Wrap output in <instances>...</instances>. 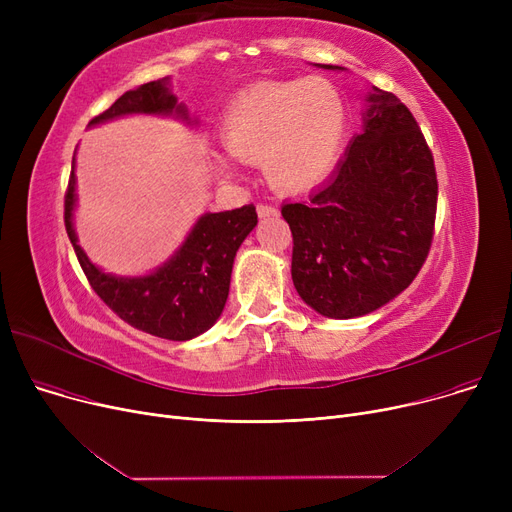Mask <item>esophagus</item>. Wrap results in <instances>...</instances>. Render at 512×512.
<instances>
[{
  "instance_id": "esophagus-1",
  "label": "esophagus",
  "mask_w": 512,
  "mask_h": 512,
  "mask_svg": "<svg viewBox=\"0 0 512 512\" xmlns=\"http://www.w3.org/2000/svg\"><path fill=\"white\" fill-rule=\"evenodd\" d=\"M257 215H259V218H270V215H278V207L267 205V203H259L257 205Z\"/></svg>"
}]
</instances>
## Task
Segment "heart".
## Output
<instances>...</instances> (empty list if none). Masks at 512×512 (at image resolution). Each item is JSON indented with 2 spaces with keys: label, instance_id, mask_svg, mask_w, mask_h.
Returning <instances> with one entry per match:
<instances>
[{
  "label": "heart",
  "instance_id": "obj_1",
  "mask_svg": "<svg viewBox=\"0 0 512 512\" xmlns=\"http://www.w3.org/2000/svg\"><path fill=\"white\" fill-rule=\"evenodd\" d=\"M224 149L245 161H263L267 180L282 191H307L336 166L346 107L321 76L270 80L236 93L220 118Z\"/></svg>",
  "mask_w": 512,
  "mask_h": 512
}]
</instances>
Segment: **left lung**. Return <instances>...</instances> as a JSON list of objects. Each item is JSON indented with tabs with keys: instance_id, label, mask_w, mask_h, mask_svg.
Returning a JSON list of instances; mask_svg holds the SVG:
<instances>
[{
	"instance_id": "left-lung-1",
	"label": "left lung",
	"mask_w": 512,
	"mask_h": 512,
	"mask_svg": "<svg viewBox=\"0 0 512 512\" xmlns=\"http://www.w3.org/2000/svg\"><path fill=\"white\" fill-rule=\"evenodd\" d=\"M367 101L365 128L330 182L282 205L292 232L294 288L311 309L334 319L361 317L392 301L415 280L434 238L432 149L394 93L373 87Z\"/></svg>"
}]
</instances>
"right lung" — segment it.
<instances>
[{
  "instance_id": "add662e5",
  "label": "right lung",
  "mask_w": 512,
  "mask_h": 512,
  "mask_svg": "<svg viewBox=\"0 0 512 512\" xmlns=\"http://www.w3.org/2000/svg\"><path fill=\"white\" fill-rule=\"evenodd\" d=\"M126 114H176L191 122L186 107L168 91V78L151 80L126 91L110 110L95 116L89 126ZM74 161L64 197V224L80 267L97 297L132 328L166 340H191L209 330L224 311L232 263L242 240L257 226L255 205L205 213L174 257L149 276L116 278L103 274L78 247L72 228Z\"/></svg>"
}]
</instances>
